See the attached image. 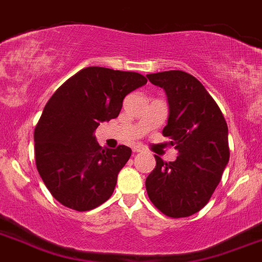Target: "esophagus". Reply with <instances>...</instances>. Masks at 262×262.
Returning <instances> with one entry per match:
<instances>
[{
    "label": "esophagus",
    "mask_w": 262,
    "mask_h": 262,
    "mask_svg": "<svg viewBox=\"0 0 262 262\" xmlns=\"http://www.w3.org/2000/svg\"><path fill=\"white\" fill-rule=\"evenodd\" d=\"M132 150H133L134 153H140V151L144 150V148H143L142 145H134L133 148H132Z\"/></svg>",
    "instance_id": "esophagus-1"
}]
</instances>
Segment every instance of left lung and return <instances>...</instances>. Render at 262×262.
<instances>
[{"mask_svg":"<svg viewBox=\"0 0 262 262\" xmlns=\"http://www.w3.org/2000/svg\"><path fill=\"white\" fill-rule=\"evenodd\" d=\"M168 98L163 136L171 139L178 158L157 165L145 180L151 203L170 217H186L208 204L229 163L228 124L205 87L191 74L166 71L148 74Z\"/></svg>","mask_w":262,"mask_h":262,"instance_id":"left-lung-1","label":"left lung"}]
</instances>
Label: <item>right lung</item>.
<instances>
[{"mask_svg":"<svg viewBox=\"0 0 262 262\" xmlns=\"http://www.w3.org/2000/svg\"><path fill=\"white\" fill-rule=\"evenodd\" d=\"M146 78L136 72L87 67L54 92L34 129L37 170L62 205L87 211L113 194L132 149L102 148L93 137L99 123L118 117L126 94Z\"/></svg>","mask_w":262,"mask_h":262,"instance_id":"1","label":"right lung"}]
</instances>
